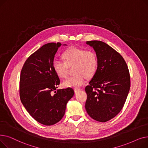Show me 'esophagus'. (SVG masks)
I'll return each mask as SVG.
<instances>
[{
  "label": "esophagus",
  "mask_w": 148,
  "mask_h": 148,
  "mask_svg": "<svg viewBox=\"0 0 148 148\" xmlns=\"http://www.w3.org/2000/svg\"><path fill=\"white\" fill-rule=\"evenodd\" d=\"M80 90H81L80 88H75V89H74V92H75V93H76Z\"/></svg>",
  "instance_id": "1"
}]
</instances>
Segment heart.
I'll use <instances>...</instances> for the list:
<instances>
[{
	"label": "heart",
	"mask_w": 148,
	"mask_h": 148,
	"mask_svg": "<svg viewBox=\"0 0 148 148\" xmlns=\"http://www.w3.org/2000/svg\"><path fill=\"white\" fill-rule=\"evenodd\" d=\"M64 62L55 59L53 62V68L60 78H66L68 67L73 66L74 74L64 82L65 87L77 88L86 82V77L94 75L98 68V58L93 50H85L78 47H71L62 54Z\"/></svg>",
	"instance_id": "obj_1"
}]
</instances>
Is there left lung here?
Wrapping results in <instances>:
<instances>
[{"label":"left lung","instance_id":"left-lung-1","mask_svg":"<svg viewBox=\"0 0 148 148\" xmlns=\"http://www.w3.org/2000/svg\"><path fill=\"white\" fill-rule=\"evenodd\" d=\"M98 58L95 74L85 88V108L95 121L105 122L122 110L130 89V75L126 62L110 45L100 41H87Z\"/></svg>","mask_w":148,"mask_h":148}]
</instances>
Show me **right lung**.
<instances>
[{
  "label": "right lung",
  "mask_w": 148,
  "mask_h": 148,
  "mask_svg": "<svg viewBox=\"0 0 148 148\" xmlns=\"http://www.w3.org/2000/svg\"><path fill=\"white\" fill-rule=\"evenodd\" d=\"M61 45L51 42L42 45L27 59L21 71V101L30 115L44 125H54L62 119L68 101L74 94L71 88L55 91L60 80L53 62Z\"/></svg>",
  "instance_id": "1"
}]
</instances>
